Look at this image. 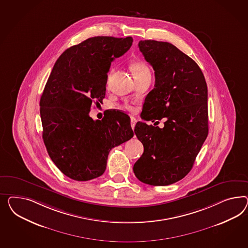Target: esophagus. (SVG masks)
Returning <instances> with one entry per match:
<instances>
[{
  "instance_id": "esophagus-1",
  "label": "esophagus",
  "mask_w": 248,
  "mask_h": 248,
  "mask_svg": "<svg viewBox=\"0 0 248 248\" xmlns=\"http://www.w3.org/2000/svg\"><path fill=\"white\" fill-rule=\"evenodd\" d=\"M136 119L134 118V117H131V126L133 129H134V126H135V124H136Z\"/></svg>"
}]
</instances>
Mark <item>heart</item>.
Here are the masks:
<instances>
[{
  "instance_id": "heart-1",
  "label": "heart",
  "mask_w": 248,
  "mask_h": 248,
  "mask_svg": "<svg viewBox=\"0 0 248 248\" xmlns=\"http://www.w3.org/2000/svg\"><path fill=\"white\" fill-rule=\"evenodd\" d=\"M132 70L134 72V78H138V77H141V76L150 74V69H149L147 65L144 62H141V61H137V62L133 63L132 64ZM112 72H113V70H110V72L108 74V78L111 76ZM124 108L126 109L127 111H130V112H134L135 110L134 107L130 106V105H125Z\"/></svg>"
}]
</instances>
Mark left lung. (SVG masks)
I'll return each instance as SVG.
<instances>
[{
    "instance_id": "8db88e82",
    "label": "left lung",
    "mask_w": 248,
    "mask_h": 248,
    "mask_svg": "<svg viewBox=\"0 0 248 248\" xmlns=\"http://www.w3.org/2000/svg\"><path fill=\"white\" fill-rule=\"evenodd\" d=\"M138 46L155 74L141 119L166 121L163 128L136 124L134 133L144 151L134 172L145 184L166 186L190 171L208 136V87L198 64L174 45L149 40Z\"/></svg>"
}]
</instances>
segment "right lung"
Listing matches in <instances>:
<instances>
[{"mask_svg": "<svg viewBox=\"0 0 248 248\" xmlns=\"http://www.w3.org/2000/svg\"><path fill=\"white\" fill-rule=\"evenodd\" d=\"M132 43V37L89 38L61 54L48 77L40 102L42 138L55 165L72 180L101 176L111 149L134 136L127 117L89 116L93 103L105 98L111 62Z\"/></svg>", "mask_w": 248, "mask_h": 248, "instance_id": "add662e5", "label": "right lung"}]
</instances>
